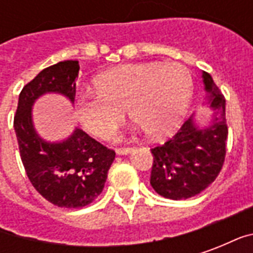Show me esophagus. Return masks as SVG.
Listing matches in <instances>:
<instances>
[{
	"label": "esophagus",
	"mask_w": 253,
	"mask_h": 253,
	"mask_svg": "<svg viewBox=\"0 0 253 253\" xmlns=\"http://www.w3.org/2000/svg\"><path fill=\"white\" fill-rule=\"evenodd\" d=\"M132 148H118L116 149V153L118 154H128L131 153Z\"/></svg>",
	"instance_id": "34e87169"
}]
</instances>
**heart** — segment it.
Here are the masks:
<instances>
[{"mask_svg": "<svg viewBox=\"0 0 253 253\" xmlns=\"http://www.w3.org/2000/svg\"><path fill=\"white\" fill-rule=\"evenodd\" d=\"M97 92L77 100L83 126L100 139L116 132L128 112L150 138L169 137L179 128L190 104L194 81L190 70L176 62L125 65L94 80Z\"/></svg>", "mask_w": 253, "mask_h": 253, "instance_id": "1", "label": "heart"}]
</instances>
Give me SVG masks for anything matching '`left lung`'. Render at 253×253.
<instances>
[{
  "instance_id": "1",
  "label": "left lung",
  "mask_w": 253,
  "mask_h": 253,
  "mask_svg": "<svg viewBox=\"0 0 253 253\" xmlns=\"http://www.w3.org/2000/svg\"><path fill=\"white\" fill-rule=\"evenodd\" d=\"M202 78L212 110L211 123L201 127L195 115L190 116L173 137L152 149L150 184L159 195L173 201L206 190L225 161L228 139L225 97L209 73L202 72Z\"/></svg>"
}]
</instances>
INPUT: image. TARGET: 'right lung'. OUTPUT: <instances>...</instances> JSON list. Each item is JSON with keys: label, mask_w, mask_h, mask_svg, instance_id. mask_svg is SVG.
I'll list each match as a JSON object with an SVG mask.
<instances>
[{"label": "right lung", "mask_w": 253, "mask_h": 253, "mask_svg": "<svg viewBox=\"0 0 253 253\" xmlns=\"http://www.w3.org/2000/svg\"><path fill=\"white\" fill-rule=\"evenodd\" d=\"M78 61H63L42 70L20 92L14 131L20 157L35 190L52 205L78 209L92 203L104 188L115 152L76 127L72 135L48 142L36 132L32 105L46 93L76 97Z\"/></svg>", "instance_id": "1"}]
</instances>
